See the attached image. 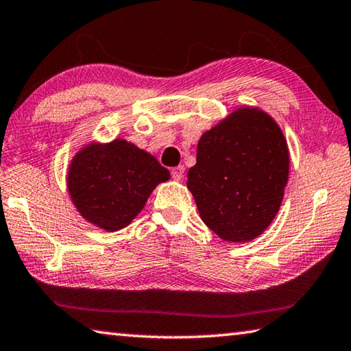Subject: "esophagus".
Masks as SVG:
<instances>
[{"label":"esophagus","mask_w":351,"mask_h":351,"mask_svg":"<svg viewBox=\"0 0 351 351\" xmlns=\"http://www.w3.org/2000/svg\"><path fill=\"white\" fill-rule=\"evenodd\" d=\"M171 178L176 181H181L182 178H184V167L178 165L175 169H171Z\"/></svg>","instance_id":"34e87169"}]
</instances>
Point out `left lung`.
<instances>
[{"instance_id":"left-lung-1","label":"left lung","mask_w":351,"mask_h":351,"mask_svg":"<svg viewBox=\"0 0 351 351\" xmlns=\"http://www.w3.org/2000/svg\"><path fill=\"white\" fill-rule=\"evenodd\" d=\"M287 176L289 149L280 126L261 109L239 108L199 138L187 189L217 236L250 242L280 210Z\"/></svg>"}]
</instances>
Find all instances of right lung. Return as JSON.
<instances>
[{
    "label": "right lung",
    "mask_w": 351,
    "mask_h": 351,
    "mask_svg": "<svg viewBox=\"0 0 351 351\" xmlns=\"http://www.w3.org/2000/svg\"><path fill=\"white\" fill-rule=\"evenodd\" d=\"M170 171L143 149L123 138L90 143L71 159L66 187L87 221L104 231L128 226L145 206L149 193Z\"/></svg>",
    "instance_id": "add662e5"
}]
</instances>
